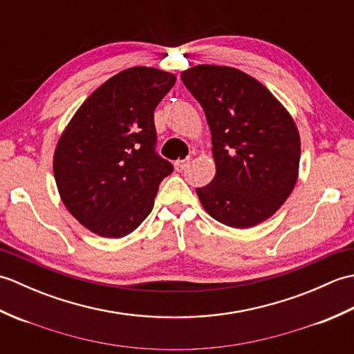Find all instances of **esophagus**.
Wrapping results in <instances>:
<instances>
[{
  "mask_svg": "<svg viewBox=\"0 0 354 354\" xmlns=\"http://www.w3.org/2000/svg\"><path fill=\"white\" fill-rule=\"evenodd\" d=\"M190 161H192V158H184V160H178V161H175V170L181 171V170L187 169V165L190 164Z\"/></svg>",
  "mask_w": 354,
  "mask_h": 354,
  "instance_id": "1",
  "label": "esophagus"
}]
</instances>
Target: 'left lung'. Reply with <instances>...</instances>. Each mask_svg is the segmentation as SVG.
<instances>
[{
    "mask_svg": "<svg viewBox=\"0 0 354 354\" xmlns=\"http://www.w3.org/2000/svg\"><path fill=\"white\" fill-rule=\"evenodd\" d=\"M181 80L212 131L216 175L196 189L202 207L231 228L265 222L297 184L301 142L295 122L265 85L237 68L198 65Z\"/></svg>",
    "mask_w": 354,
    "mask_h": 354,
    "instance_id": "obj_1",
    "label": "left lung"
}]
</instances>
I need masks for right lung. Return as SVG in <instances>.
Segmentation results:
<instances>
[{"label": "right lung", "mask_w": 354, "mask_h": 354, "mask_svg": "<svg viewBox=\"0 0 354 354\" xmlns=\"http://www.w3.org/2000/svg\"><path fill=\"white\" fill-rule=\"evenodd\" d=\"M176 77L133 66L82 103L57 141L53 171L66 209L97 236L120 239L153 208L173 165L155 152L153 111Z\"/></svg>", "instance_id": "right-lung-1"}]
</instances>
